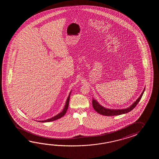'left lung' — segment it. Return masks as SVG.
<instances>
[{"label": "left lung", "mask_w": 159, "mask_h": 159, "mask_svg": "<svg viewBox=\"0 0 159 159\" xmlns=\"http://www.w3.org/2000/svg\"><path fill=\"white\" fill-rule=\"evenodd\" d=\"M144 90H145V89L143 90V91L142 92L140 97L138 98V99L131 106H130L129 107L125 108V109H117V110L115 109V110H114V109L105 108L104 107L102 106L101 105H99L98 103V102L94 99L92 101L93 107L95 110L98 113L100 114L101 115H105V116H115V115H119L125 114V113L131 111L134 108H135V106L137 105L139 102L140 101V100L141 99Z\"/></svg>", "instance_id": "obj_1"}]
</instances>
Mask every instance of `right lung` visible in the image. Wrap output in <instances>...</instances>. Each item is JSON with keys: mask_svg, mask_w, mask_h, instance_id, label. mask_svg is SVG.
I'll return each mask as SVG.
<instances>
[{"mask_svg": "<svg viewBox=\"0 0 159 159\" xmlns=\"http://www.w3.org/2000/svg\"><path fill=\"white\" fill-rule=\"evenodd\" d=\"M71 91H70V93H69V96H68V99H67V100H66V104H65V106L64 108L63 109V110L60 113V114H58L57 115H56V116H54V117H52V118H51L50 119H48L47 120H42V121H38L39 122H51V121H54V120H57V119H58L61 118V117H62L64 115L66 114V111H67V110H68V106H69V99H70V93H71Z\"/></svg>", "mask_w": 159, "mask_h": 159, "instance_id": "add662e5", "label": "right lung"}]
</instances>
